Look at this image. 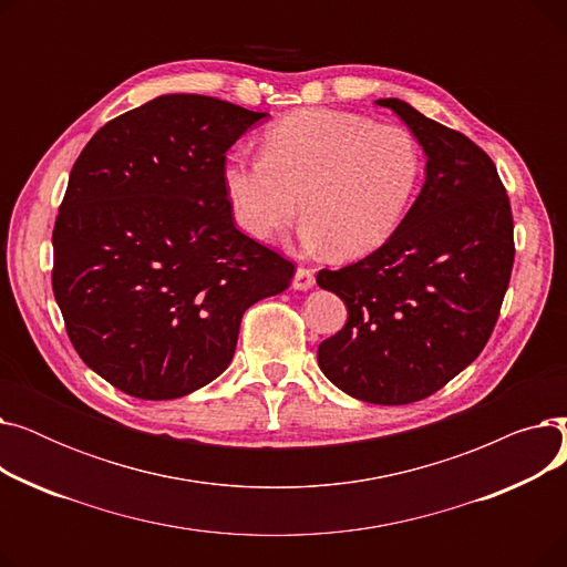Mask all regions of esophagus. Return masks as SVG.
<instances>
[{
    "label": "esophagus",
    "instance_id": "34e87169",
    "mask_svg": "<svg viewBox=\"0 0 567 567\" xmlns=\"http://www.w3.org/2000/svg\"><path fill=\"white\" fill-rule=\"evenodd\" d=\"M312 287H315V271H312V268H308V266H299V268H296V274H293V289L306 291V289H312Z\"/></svg>",
    "mask_w": 567,
    "mask_h": 567
}]
</instances>
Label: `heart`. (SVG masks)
Masks as SVG:
<instances>
[{"mask_svg": "<svg viewBox=\"0 0 567 567\" xmlns=\"http://www.w3.org/2000/svg\"><path fill=\"white\" fill-rule=\"evenodd\" d=\"M421 172L409 131L353 112L306 110L268 128L261 158L231 156L223 182L238 227L257 241H274L301 212L310 246L361 257L400 227Z\"/></svg>", "mask_w": 567, "mask_h": 567, "instance_id": "obj_1", "label": "heart"}]
</instances>
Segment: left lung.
Wrapping results in <instances>:
<instances>
[{"label": "left lung", "mask_w": 567, "mask_h": 567, "mask_svg": "<svg viewBox=\"0 0 567 567\" xmlns=\"http://www.w3.org/2000/svg\"><path fill=\"white\" fill-rule=\"evenodd\" d=\"M427 154V176L389 241L317 282L347 306L317 349L340 391L372 404L430 398L485 349L515 261V223L494 161L464 133L381 99Z\"/></svg>", "instance_id": "8db88e82"}]
</instances>
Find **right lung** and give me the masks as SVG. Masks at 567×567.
Instances as JSON below:
<instances>
[{"label": "right lung", "instance_id": "right-lung-1", "mask_svg": "<svg viewBox=\"0 0 567 567\" xmlns=\"http://www.w3.org/2000/svg\"><path fill=\"white\" fill-rule=\"evenodd\" d=\"M266 112L169 94L118 114L78 156L52 229V291L80 359L140 400L223 374L244 312L293 261L238 231L225 154Z\"/></svg>", "mask_w": 567, "mask_h": 567}]
</instances>
